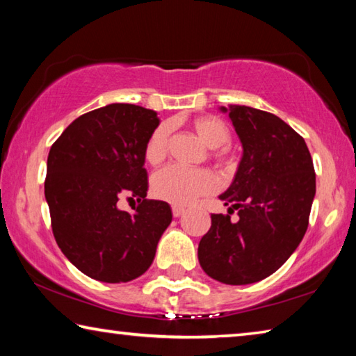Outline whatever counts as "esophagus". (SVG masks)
Instances as JSON below:
<instances>
[{
	"mask_svg": "<svg viewBox=\"0 0 356 356\" xmlns=\"http://www.w3.org/2000/svg\"><path fill=\"white\" fill-rule=\"evenodd\" d=\"M184 212H185V209H184V207H180V206H172V215L176 216V218H177V216L182 215Z\"/></svg>",
	"mask_w": 356,
	"mask_h": 356,
	"instance_id": "obj_1",
	"label": "esophagus"
}]
</instances>
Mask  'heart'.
<instances>
[{
	"instance_id": "b5f03b06",
	"label": "heart",
	"mask_w": 356,
	"mask_h": 356,
	"mask_svg": "<svg viewBox=\"0 0 356 356\" xmlns=\"http://www.w3.org/2000/svg\"><path fill=\"white\" fill-rule=\"evenodd\" d=\"M191 127L195 129L197 136L212 149L226 146L231 141V130H229L225 120L220 118H196L191 122ZM170 136L171 129L168 124H160L150 134L146 146H144V156H146L147 163L154 166L163 163L168 152H170ZM213 159L229 170L236 166V159L226 149L216 150ZM216 188H218V179L206 168L191 170V168L172 165L159 171L152 177L154 196L161 201L171 202L174 206H188L197 197L213 195Z\"/></svg>"
}]
</instances>
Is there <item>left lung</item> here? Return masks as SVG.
<instances>
[{"label": "left lung", "instance_id": "1", "mask_svg": "<svg viewBox=\"0 0 356 356\" xmlns=\"http://www.w3.org/2000/svg\"><path fill=\"white\" fill-rule=\"evenodd\" d=\"M242 141L243 156L232 185L220 196L229 215L212 213L197 259L210 278L231 286L275 273L297 250L309 225L316 172L308 146L272 113L222 106ZM236 209L237 222L230 220Z\"/></svg>", "mask_w": 356, "mask_h": 356}]
</instances>
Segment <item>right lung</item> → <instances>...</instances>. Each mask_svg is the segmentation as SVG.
Returning a JSON list of instances; mask_svg holds the SVG:
<instances>
[{
    "mask_svg": "<svg viewBox=\"0 0 356 356\" xmlns=\"http://www.w3.org/2000/svg\"><path fill=\"white\" fill-rule=\"evenodd\" d=\"M159 125L154 110L111 104L76 118L53 143L45 200L64 256L89 278L129 282L150 267L172 220L170 204L146 200L144 146ZM122 195L136 199L130 214Z\"/></svg>",
    "mask_w": 356,
    "mask_h": 356,
    "instance_id": "right-lung-1",
    "label": "right lung"
}]
</instances>
